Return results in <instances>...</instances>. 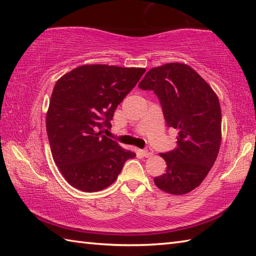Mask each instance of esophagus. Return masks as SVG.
Instances as JSON below:
<instances>
[{"instance_id":"obj_1","label":"esophagus","mask_w":256,"mask_h":256,"mask_svg":"<svg viewBox=\"0 0 256 256\" xmlns=\"http://www.w3.org/2000/svg\"><path fill=\"white\" fill-rule=\"evenodd\" d=\"M143 155L145 157H150L152 155H154V152L150 148H146L145 150H143Z\"/></svg>"}]
</instances>
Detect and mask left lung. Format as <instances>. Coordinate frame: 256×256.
Segmentation results:
<instances>
[{"label": "left lung", "instance_id": "left-lung-1", "mask_svg": "<svg viewBox=\"0 0 256 256\" xmlns=\"http://www.w3.org/2000/svg\"><path fill=\"white\" fill-rule=\"evenodd\" d=\"M138 86L158 96L166 123L178 130L177 146L160 153L166 172L155 177L162 192L184 194L208 175L221 144L218 96L188 64L170 62L152 68Z\"/></svg>", "mask_w": 256, "mask_h": 256}]
</instances>
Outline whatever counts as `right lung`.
I'll return each instance as SVG.
<instances>
[{
	"instance_id": "add662e5",
	"label": "right lung",
	"mask_w": 256,
	"mask_h": 256,
	"mask_svg": "<svg viewBox=\"0 0 256 256\" xmlns=\"http://www.w3.org/2000/svg\"><path fill=\"white\" fill-rule=\"evenodd\" d=\"M144 68L84 64L58 79L46 116L52 158L64 179L81 192L110 186L134 152L102 135L114 111Z\"/></svg>"
}]
</instances>
